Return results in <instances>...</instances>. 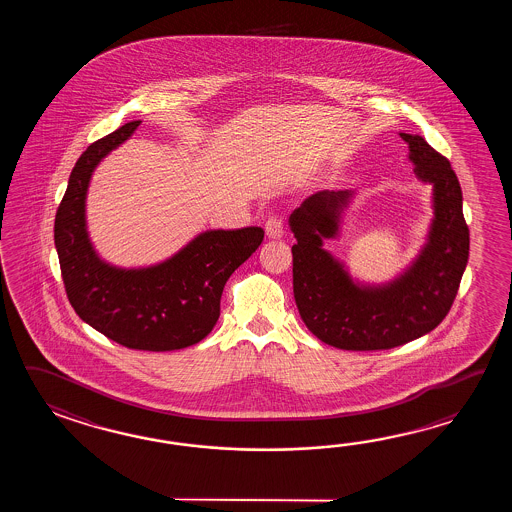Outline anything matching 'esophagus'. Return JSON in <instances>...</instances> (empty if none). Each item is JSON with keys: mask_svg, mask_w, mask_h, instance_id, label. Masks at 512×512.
Segmentation results:
<instances>
[{"mask_svg": "<svg viewBox=\"0 0 512 512\" xmlns=\"http://www.w3.org/2000/svg\"><path fill=\"white\" fill-rule=\"evenodd\" d=\"M265 232L269 238H282L283 236V219L278 214H271L265 221Z\"/></svg>", "mask_w": 512, "mask_h": 512, "instance_id": "esophagus-1", "label": "esophagus"}]
</instances>
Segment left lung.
I'll use <instances>...</instances> for the list:
<instances>
[{
    "label": "left lung",
    "mask_w": 512,
    "mask_h": 512,
    "mask_svg": "<svg viewBox=\"0 0 512 512\" xmlns=\"http://www.w3.org/2000/svg\"><path fill=\"white\" fill-rule=\"evenodd\" d=\"M419 179L434 185L435 218L428 243L401 278L384 287H359L322 249L348 205L346 190L318 192L296 208L289 223L293 291L307 329L335 348L377 351L403 346L443 322L456 300L468 261V225L457 175L445 155L419 135L401 133Z\"/></svg>",
    "instance_id": "1"
}]
</instances>
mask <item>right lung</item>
Listing matches in <instances>:
<instances>
[{
	"mask_svg": "<svg viewBox=\"0 0 512 512\" xmlns=\"http://www.w3.org/2000/svg\"><path fill=\"white\" fill-rule=\"evenodd\" d=\"M139 124H124L80 155L56 210L55 245L69 304L84 322L124 348L172 351L194 346L216 326L225 283L265 232L208 230L148 269L126 271L100 260L87 240V185L100 159Z\"/></svg>",
	"mask_w": 512,
	"mask_h": 512,
	"instance_id": "obj_1",
	"label": "right lung"
}]
</instances>
